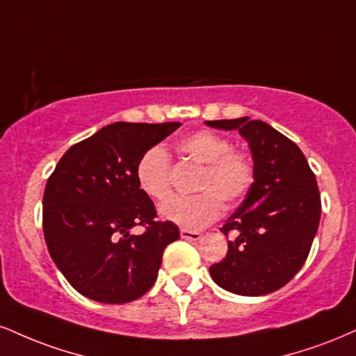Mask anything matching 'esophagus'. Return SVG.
I'll return each instance as SVG.
<instances>
[{"mask_svg":"<svg viewBox=\"0 0 356 356\" xmlns=\"http://www.w3.org/2000/svg\"><path fill=\"white\" fill-rule=\"evenodd\" d=\"M181 237L186 238V241H199V238L202 237V235H200L199 232H195V230H186V229H182V230H181Z\"/></svg>","mask_w":356,"mask_h":356,"instance_id":"esophagus-1","label":"esophagus"}]
</instances>
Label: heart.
<instances>
[{
  "mask_svg": "<svg viewBox=\"0 0 356 356\" xmlns=\"http://www.w3.org/2000/svg\"><path fill=\"white\" fill-rule=\"evenodd\" d=\"M177 149L192 161L204 164L194 197H172L159 207L162 219L186 230L202 229L219 219L224 202L235 204L247 194L254 182V165L248 156L232 151L224 136L212 131H195L179 139ZM170 159L162 145L147 149L136 165L139 189L154 200L170 194Z\"/></svg>",
  "mask_w": 356,
  "mask_h": 356,
  "instance_id": "1",
  "label": "heart"
}]
</instances>
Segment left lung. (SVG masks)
Returning <instances> with one entry per match:
<instances>
[{
	"label": "left lung",
	"instance_id": "left-lung-1",
	"mask_svg": "<svg viewBox=\"0 0 356 356\" xmlns=\"http://www.w3.org/2000/svg\"><path fill=\"white\" fill-rule=\"evenodd\" d=\"M205 126L238 131L254 161L252 187L220 229L234 238L225 259L209 268L212 280L243 297L275 292L303 267L318 230L315 174L298 145L267 122L238 118Z\"/></svg>",
	"mask_w": 356,
	"mask_h": 356
}]
</instances>
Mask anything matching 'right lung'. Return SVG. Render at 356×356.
<instances>
[{"instance_id": "obj_1", "label": "right lung", "mask_w": 356, "mask_h": 356, "mask_svg": "<svg viewBox=\"0 0 356 356\" xmlns=\"http://www.w3.org/2000/svg\"><path fill=\"white\" fill-rule=\"evenodd\" d=\"M181 122H114L66 151L46 184L42 230L56 267L84 297L127 303L154 285L164 248L179 238L156 220L136 165ZM136 225L146 232L130 234Z\"/></svg>"}]
</instances>
